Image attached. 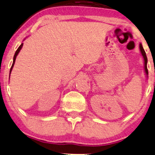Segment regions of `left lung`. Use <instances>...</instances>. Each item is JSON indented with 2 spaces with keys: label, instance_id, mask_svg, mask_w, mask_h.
I'll list each match as a JSON object with an SVG mask.
<instances>
[{
  "label": "left lung",
  "instance_id": "obj_1",
  "mask_svg": "<svg viewBox=\"0 0 155 155\" xmlns=\"http://www.w3.org/2000/svg\"><path fill=\"white\" fill-rule=\"evenodd\" d=\"M140 51H141V53H142V55L143 58H144V69H145L146 74L147 75H148V69H147V58L146 53H145V51H144V48H143L142 45L141 44H140Z\"/></svg>",
  "mask_w": 155,
  "mask_h": 155
}]
</instances>
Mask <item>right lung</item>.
Segmentation results:
<instances>
[{"mask_svg":"<svg viewBox=\"0 0 155 155\" xmlns=\"http://www.w3.org/2000/svg\"><path fill=\"white\" fill-rule=\"evenodd\" d=\"M23 44H21V46H19L18 48V49L16 50V51H15V55H14V56H13V62L12 66H11V70H10V74H11V71H12V68H13V66H14V64H15V58H16V56H17V55H18V53H19V51H21V48H22V46H23Z\"/></svg>","mask_w":155,"mask_h":155,"instance_id":"right-lung-1","label":"right lung"}]
</instances>
